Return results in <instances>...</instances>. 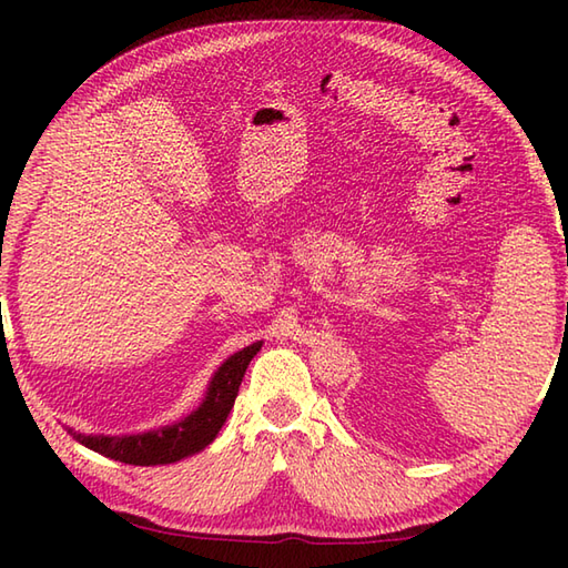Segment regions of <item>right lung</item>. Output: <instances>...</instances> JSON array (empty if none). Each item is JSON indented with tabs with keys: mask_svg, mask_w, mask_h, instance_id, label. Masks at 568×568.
Masks as SVG:
<instances>
[{
	"mask_svg": "<svg viewBox=\"0 0 568 568\" xmlns=\"http://www.w3.org/2000/svg\"><path fill=\"white\" fill-rule=\"evenodd\" d=\"M258 352H261V342L241 348V352H236L234 356H229L212 376L202 405L195 409V413H190L185 419L175 422V425H165L143 434H122V437L80 434L72 429L68 432L72 434V439H78L92 452L114 458V462L131 464V466L175 464L180 458L197 454L204 449V446L214 442L229 413H232L241 378H244L251 358Z\"/></svg>",
	"mask_w": 568,
	"mask_h": 568,
	"instance_id": "add662e5",
	"label": "right lung"
}]
</instances>
